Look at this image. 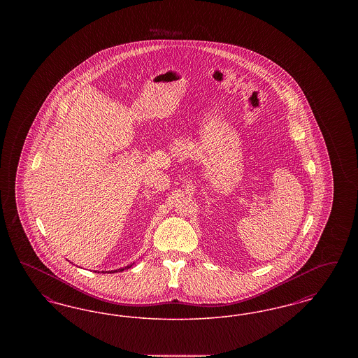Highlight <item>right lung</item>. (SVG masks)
I'll list each match as a JSON object with an SVG mask.
<instances>
[{
	"mask_svg": "<svg viewBox=\"0 0 358 358\" xmlns=\"http://www.w3.org/2000/svg\"><path fill=\"white\" fill-rule=\"evenodd\" d=\"M133 264H134V263H133ZM133 264H130V266H126V267H123V268H120V270H114V271H108V273H118V271H123V270H127V268H130V267H131V266H133ZM95 273H96V271H95ZM102 273H104V271H102Z\"/></svg>",
	"mask_w": 358,
	"mask_h": 358,
	"instance_id": "1",
	"label": "right lung"
}]
</instances>
